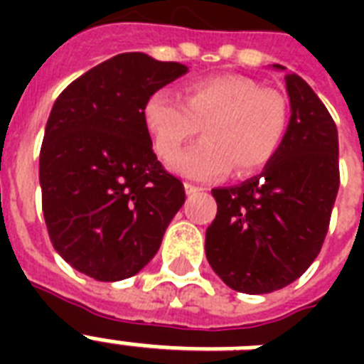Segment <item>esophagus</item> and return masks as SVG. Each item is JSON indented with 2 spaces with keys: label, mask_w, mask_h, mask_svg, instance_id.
Listing matches in <instances>:
<instances>
[{
  "label": "esophagus",
  "mask_w": 364,
  "mask_h": 364,
  "mask_svg": "<svg viewBox=\"0 0 364 364\" xmlns=\"http://www.w3.org/2000/svg\"><path fill=\"white\" fill-rule=\"evenodd\" d=\"M185 191H187V194H193V193H198V191H202V187H198V185H193V183H185Z\"/></svg>",
  "instance_id": "obj_1"
}]
</instances>
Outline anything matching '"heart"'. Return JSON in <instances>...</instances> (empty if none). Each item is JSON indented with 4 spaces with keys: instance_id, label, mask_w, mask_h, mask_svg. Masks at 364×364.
Listing matches in <instances>:
<instances>
[{
    "instance_id": "b5f03b06",
    "label": "heart",
    "mask_w": 364,
    "mask_h": 364,
    "mask_svg": "<svg viewBox=\"0 0 364 364\" xmlns=\"http://www.w3.org/2000/svg\"><path fill=\"white\" fill-rule=\"evenodd\" d=\"M143 121L160 159L170 160L203 126L205 141L171 160L191 179L225 176L230 166L249 176L272 162L289 128V104L282 92L242 75L205 77L188 82L179 100L156 90L143 107Z\"/></svg>"
}]
</instances>
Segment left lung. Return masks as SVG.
<instances>
[{
	"instance_id": "left-lung-1",
	"label": "left lung",
	"mask_w": 364,
	"mask_h": 364,
	"mask_svg": "<svg viewBox=\"0 0 364 364\" xmlns=\"http://www.w3.org/2000/svg\"><path fill=\"white\" fill-rule=\"evenodd\" d=\"M285 85L291 121L276 156L260 176L211 191L217 215L205 257L240 293H272L299 279L321 251L338 194L333 117L302 77L287 73Z\"/></svg>"
}]
</instances>
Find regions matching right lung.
I'll return each mask as SVG.
<instances>
[{"label":"right lung","mask_w":364,"mask_h":364,"mask_svg":"<svg viewBox=\"0 0 364 364\" xmlns=\"http://www.w3.org/2000/svg\"><path fill=\"white\" fill-rule=\"evenodd\" d=\"M183 73L179 62L117 54L68 85L48 115L39 153L48 238L98 282L141 270L185 202L143 121L149 96Z\"/></svg>","instance_id":"obj_1"}]
</instances>
